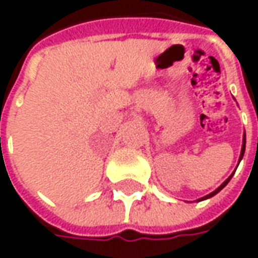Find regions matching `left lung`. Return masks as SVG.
<instances>
[{"label": "left lung", "instance_id": "1", "mask_svg": "<svg viewBox=\"0 0 258 258\" xmlns=\"http://www.w3.org/2000/svg\"><path fill=\"white\" fill-rule=\"evenodd\" d=\"M244 149H246V133H244V134H243V144H242V151H240V156H239V162H240V160H242V157H243ZM232 175H233V173L231 174V175H229V177H228V178L225 179V181H224V182H222V184L220 185V186H218V188H217L216 190H213L211 194L206 195V196H203V198H200V199H198V202H202V200H206V199H210V198H213L214 195L218 194V192H220V190H221L222 188H224V186H225V185L228 184V182H229V179L232 178Z\"/></svg>", "mask_w": 258, "mask_h": 258}]
</instances>
